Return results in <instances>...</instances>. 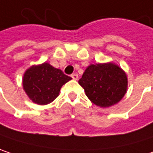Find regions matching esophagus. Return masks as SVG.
<instances>
[{"label":"esophagus","instance_id":"obj_1","mask_svg":"<svg viewBox=\"0 0 153 153\" xmlns=\"http://www.w3.org/2000/svg\"><path fill=\"white\" fill-rule=\"evenodd\" d=\"M71 77H72L74 79H75V80H77V79H78V78H79V76H78V74H73L71 75Z\"/></svg>","mask_w":153,"mask_h":153}]
</instances>
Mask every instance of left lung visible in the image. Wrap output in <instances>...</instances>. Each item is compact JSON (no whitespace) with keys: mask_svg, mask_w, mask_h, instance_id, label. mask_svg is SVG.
I'll return each mask as SVG.
<instances>
[{"mask_svg":"<svg viewBox=\"0 0 153 153\" xmlns=\"http://www.w3.org/2000/svg\"><path fill=\"white\" fill-rule=\"evenodd\" d=\"M79 84L93 104L105 108L117 104L125 96L128 78L113 63L96 64L87 67Z\"/></svg>","mask_w":153,"mask_h":153,"instance_id":"1","label":"left lung"}]
</instances>
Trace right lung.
Here are the masks:
<instances>
[{
  "mask_svg": "<svg viewBox=\"0 0 153 153\" xmlns=\"http://www.w3.org/2000/svg\"><path fill=\"white\" fill-rule=\"evenodd\" d=\"M72 78L65 75L48 63L33 65L23 77V88L28 97L35 104L44 105L53 102L60 88Z\"/></svg>",
  "mask_w": 153,
  "mask_h": 153,
  "instance_id": "1",
  "label": "right lung"
}]
</instances>
